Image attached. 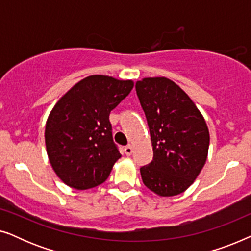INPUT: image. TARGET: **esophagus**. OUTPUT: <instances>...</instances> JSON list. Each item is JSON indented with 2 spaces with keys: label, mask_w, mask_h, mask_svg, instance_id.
Returning <instances> with one entry per match:
<instances>
[{
  "label": "esophagus",
  "mask_w": 251,
  "mask_h": 251,
  "mask_svg": "<svg viewBox=\"0 0 251 251\" xmlns=\"http://www.w3.org/2000/svg\"><path fill=\"white\" fill-rule=\"evenodd\" d=\"M132 152H133V147H132L131 145H128V146L125 147V153H126V155L130 156V155H131V154H132Z\"/></svg>",
  "instance_id": "1"
}]
</instances>
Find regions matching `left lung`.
<instances>
[{"instance_id": "obj_1", "label": "left lung", "mask_w": 251, "mask_h": 251, "mask_svg": "<svg viewBox=\"0 0 251 251\" xmlns=\"http://www.w3.org/2000/svg\"><path fill=\"white\" fill-rule=\"evenodd\" d=\"M153 146V161L140 168L144 185L160 197L183 193L194 183L208 156V126L186 92L167 77L136 83Z\"/></svg>"}]
</instances>
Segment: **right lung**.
I'll use <instances>...</instances> for the list:
<instances>
[{"label": "right lung", "mask_w": 251, "mask_h": 251, "mask_svg": "<svg viewBox=\"0 0 251 251\" xmlns=\"http://www.w3.org/2000/svg\"><path fill=\"white\" fill-rule=\"evenodd\" d=\"M133 88L132 80L90 75L53 106L46 123L47 153L58 177L75 190L104 183L121 157L113 142L109 113Z\"/></svg>", "instance_id": "obj_1"}]
</instances>
